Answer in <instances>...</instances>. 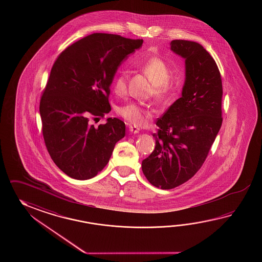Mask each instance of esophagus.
<instances>
[{
	"label": "esophagus",
	"instance_id": "1",
	"mask_svg": "<svg viewBox=\"0 0 262 262\" xmlns=\"http://www.w3.org/2000/svg\"><path fill=\"white\" fill-rule=\"evenodd\" d=\"M129 131L131 133L138 134L139 132V128L136 125H132V124H129Z\"/></svg>",
	"mask_w": 262,
	"mask_h": 262
}]
</instances>
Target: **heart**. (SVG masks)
<instances>
[{"label": "heart", "instance_id": "obj_1", "mask_svg": "<svg viewBox=\"0 0 262 262\" xmlns=\"http://www.w3.org/2000/svg\"><path fill=\"white\" fill-rule=\"evenodd\" d=\"M140 68L154 83L155 95L158 98H165L172 92L174 82L170 78L171 71L167 63L159 57H150L141 63ZM128 74L121 71L113 79L112 87L115 94L123 95L127 89ZM118 113L127 122L135 124H142L147 121L148 111L139 103L130 102L119 106Z\"/></svg>", "mask_w": 262, "mask_h": 262}]
</instances>
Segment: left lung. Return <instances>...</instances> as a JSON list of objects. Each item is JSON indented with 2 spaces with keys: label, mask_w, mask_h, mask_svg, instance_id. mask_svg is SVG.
Instances as JSON below:
<instances>
[{
  "label": "left lung",
  "mask_w": 262,
  "mask_h": 262,
  "mask_svg": "<svg viewBox=\"0 0 262 262\" xmlns=\"http://www.w3.org/2000/svg\"><path fill=\"white\" fill-rule=\"evenodd\" d=\"M170 49L185 59L182 96L156 121V148L142 161L154 186L172 189L200 170L222 125V78L201 44L172 40Z\"/></svg>",
  "instance_id": "obj_1"
}]
</instances>
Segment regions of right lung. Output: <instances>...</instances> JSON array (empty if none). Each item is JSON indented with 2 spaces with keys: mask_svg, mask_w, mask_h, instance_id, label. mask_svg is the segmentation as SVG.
Instances as JSON below:
<instances>
[{
  "mask_svg": "<svg viewBox=\"0 0 262 262\" xmlns=\"http://www.w3.org/2000/svg\"><path fill=\"white\" fill-rule=\"evenodd\" d=\"M142 39L95 33L61 51L40 99L45 144L56 166L69 177L88 180L106 167L125 124L108 118L95 128L90 118L111 112V84L121 62Z\"/></svg>",
  "mask_w": 262,
  "mask_h": 262,
  "instance_id": "add662e5",
  "label": "right lung"
}]
</instances>
